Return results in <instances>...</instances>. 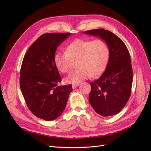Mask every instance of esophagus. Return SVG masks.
Masks as SVG:
<instances>
[{
  "label": "esophagus",
  "instance_id": "34e87169",
  "mask_svg": "<svg viewBox=\"0 0 151 151\" xmlns=\"http://www.w3.org/2000/svg\"><path fill=\"white\" fill-rule=\"evenodd\" d=\"M78 86H79V84H73V85H72V88H73V89H75L76 87H78Z\"/></svg>",
  "mask_w": 151,
  "mask_h": 151
}]
</instances>
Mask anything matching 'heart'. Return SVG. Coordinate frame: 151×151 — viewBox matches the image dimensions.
Returning <instances> with one entry per match:
<instances>
[{"label": "heart", "instance_id": "obj_1", "mask_svg": "<svg viewBox=\"0 0 151 151\" xmlns=\"http://www.w3.org/2000/svg\"><path fill=\"white\" fill-rule=\"evenodd\" d=\"M109 57V48L102 39H78L68 47L66 52H58L54 58L57 69L63 73L70 72L73 61H77L76 70L66 78L68 83L78 84L90 76L96 77L104 70Z\"/></svg>", "mask_w": 151, "mask_h": 151}]
</instances>
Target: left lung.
Here are the masks:
<instances>
[{"instance_id": "1", "label": "left lung", "mask_w": 151, "mask_h": 151, "mask_svg": "<svg viewBox=\"0 0 151 151\" xmlns=\"http://www.w3.org/2000/svg\"><path fill=\"white\" fill-rule=\"evenodd\" d=\"M84 33L99 36L108 44V63L100 78L90 83L89 101L99 115H114L124 108L131 96L133 69L130 53L124 42L109 30L97 29Z\"/></svg>"}]
</instances>
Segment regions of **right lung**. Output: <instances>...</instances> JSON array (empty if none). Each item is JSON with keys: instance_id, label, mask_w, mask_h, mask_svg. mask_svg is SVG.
Instances as JSON below:
<instances>
[{"instance_id": "1", "label": "right lung", "mask_w": 151, "mask_h": 151, "mask_svg": "<svg viewBox=\"0 0 151 151\" xmlns=\"http://www.w3.org/2000/svg\"><path fill=\"white\" fill-rule=\"evenodd\" d=\"M70 33H48L37 38L27 51L21 64L19 85L27 107L37 118H57L65 108L72 85L58 86L61 78L55 54Z\"/></svg>"}]
</instances>
